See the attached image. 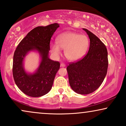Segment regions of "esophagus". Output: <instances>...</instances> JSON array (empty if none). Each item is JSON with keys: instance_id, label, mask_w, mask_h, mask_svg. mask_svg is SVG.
I'll return each mask as SVG.
<instances>
[{"instance_id": "1", "label": "esophagus", "mask_w": 126, "mask_h": 126, "mask_svg": "<svg viewBox=\"0 0 126 126\" xmlns=\"http://www.w3.org/2000/svg\"><path fill=\"white\" fill-rule=\"evenodd\" d=\"M60 66H61V67H65V66H66V64H65L64 63H62L61 64H60Z\"/></svg>"}]
</instances>
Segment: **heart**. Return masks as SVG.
<instances>
[{"mask_svg":"<svg viewBox=\"0 0 126 126\" xmlns=\"http://www.w3.org/2000/svg\"><path fill=\"white\" fill-rule=\"evenodd\" d=\"M89 40L87 36L75 32L60 34L57 39V44L52 43L51 51L56 56L61 54V49L64 50V55L70 61H76L82 57L87 51Z\"/></svg>","mask_w":126,"mask_h":126,"instance_id":"obj_1","label":"heart"}]
</instances>
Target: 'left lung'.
Listing matches in <instances>:
<instances>
[{
	"mask_svg": "<svg viewBox=\"0 0 126 126\" xmlns=\"http://www.w3.org/2000/svg\"><path fill=\"white\" fill-rule=\"evenodd\" d=\"M90 38L87 53L67 67L70 87L76 93L88 94L100 86L106 76L108 55L105 45L93 33L83 29Z\"/></svg>",
	"mask_w": 126,
	"mask_h": 126,
	"instance_id": "left-lung-1",
	"label": "left lung"
}]
</instances>
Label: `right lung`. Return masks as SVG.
Segmentation results:
<instances>
[{
  "label": "right lung",
  "mask_w": 126,
  "mask_h": 126,
  "mask_svg": "<svg viewBox=\"0 0 126 126\" xmlns=\"http://www.w3.org/2000/svg\"><path fill=\"white\" fill-rule=\"evenodd\" d=\"M59 27L57 23L33 29L21 40L13 56V76L19 89L29 96L37 97L46 94L52 87L54 78L60 68V63L48 57L50 42ZM38 51L42 60L36 73L29 75L22 66V61L29 51Z\"/></svg>",
  "instance_id": "obj_1"
}]
</instances>
